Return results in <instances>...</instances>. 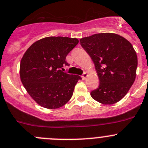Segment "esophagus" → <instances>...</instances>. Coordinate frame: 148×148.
I'll return each instance as SVG.
<instances>
[{
  "mask_svg": "<svg viewBox=\"0 0 148 148\" xmlns=\"http://www.w3.org/2000/svg\"><path fill=\"white\" fill-rule=\"evenodd\" d=\"M87 77H88V74H87V72H84L83 74L82 75V79H85Z\"/></svg>",
  "mask_w": 148,
  "mask_h": 148,
  "instance_id": "esophagus-1",
  "label": "esophagus"
}]
</instances>
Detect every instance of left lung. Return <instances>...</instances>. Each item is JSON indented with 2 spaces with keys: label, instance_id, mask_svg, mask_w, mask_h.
Wrapping results in <instances>:
<instances>
[{
  "label": "left lung",
  "instance_id": "8db88e82",
  "mask_svg": "<svg viewBox=\"0 0 148 148\" xmlns=\"http://www.w3.org/2000/svg\"><path fill=\"white\" fill-rule=\"evenodd\" d=\"M79 41L93 60L100 82L91 91V97L103 104L121 101L136 78L137 56L132 44L112 33L96 34Z\"/></svg>",
  "mask_w": 148,
  "mask_h": 148
}]
</instances>
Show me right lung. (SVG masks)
<instances>
[{
  "label": "right lung",
  "mask_w": 148,
  "mask_h": 148,
  "mask_svg": "<svg viewBox=\"0 0 148 148\" xmlns=\"http://www.w3.org/2000/svg\"><path fill=\"white\" fill-rule=\"evenodd\" d=\"M75 38L49 36L34 42L20 61V79L28 94L41 107L57 109L71 99L78 75L61 71L67 55L75 47Z\"/></svg>",
  "instance_id": "add662e5"
}]
</instances>
